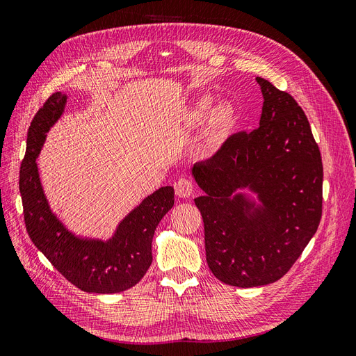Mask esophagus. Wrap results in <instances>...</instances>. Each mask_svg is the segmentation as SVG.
Here are the masks:
<instances>
[{
    "mask_svg": "<svg viewBox=\"0 0 356 356\" xmlns=\"http://www.w3.org/2000/svg\"><path fill=\"white\" fill-rule=\"evenodd\" d=\"M175 195L181 199H187L193 195V188H195V186H193V182L187 178H179L177 182H175Z\"/></svg>",
    "mask_w": 356,
    "mask_h": 356,
    "instance_id": "34e87169",
    "label": "esophagus"
}]
</instances>
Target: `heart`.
<instances>
[{"label": "heart", "instance_id": "obj_1", "mask_svg": "<svg viewBox=\"0 0 356 356\" xmlns=\"http://www.w3.org/2000/svg\"><path fill=\"white\" fill-rule=\"evenodd\" d=\"M209 95L199 96L188 104L184 113V123L197 127L203 123L196 152L202 159H212L225 147L241 124V111L230 101H221L213 106Z\"/></svg>", "mask_w": 356, "mask_h": 356}]
</instances>
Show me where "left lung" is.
Segmentation results:
<instances>
[{
    "label": "left lung",
    "instance_id": "8db88e82",
    "mask_svg": "<svg viewBox=\"0 0 356 356\" xmlns=\"http://www.w3.org/2000/svg\"><path fill=\"white\" fill-rule=\"evenodd\" d=\"M260 127L232 136L191 168L204 191L195 203L204 225L207 261L221 282L252 288L276 282L318 230L322 160L305 111L261 77Z\"/></svg>",
    "mask_w": 356,
    "mask_h": 356
}]
</instances>
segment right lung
Segmentation results:
<instances>
[{"instance_id": "1", "label": "right lung", "mask_w": 356, "mask_h": 356, "mask_svg": "<svg viewBox=\"0 0 356 356\" xmlns=\"http://www.w3.org/2000/svg\"><path fill=\"white\" fill-rule=\"evenodd\" d=\"M67 102L65 93H53L29 126L19 177L26 230L38 251L72 285L89 294L122 293L141 281L153 261L154 232L174 207V187H160L144 197L118 221L108 239L70 230L51 209L37 165L47 132L65 113Z\"/></svg>"}]
</instances>
